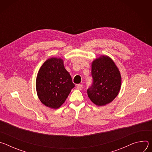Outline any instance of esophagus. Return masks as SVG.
<instances>
[{
  "label": "esophagus",
  "instance_id": "esophagus-1",
  "mask_svg": "<svg viewBox=\"0 0 152 152\" xmlns=\"http://www.w3.org/2000/svg\"><path fill=\"white\" fill-rule=\"evenodd\" d=\"M77 88L79 90H82L83 88V85L82 84H77Z\"/></svg>",
  "mask_w": 152,
  "mask_h": 152
}]
</instances>
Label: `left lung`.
<instances>
[{
    "label": "left lung",
    "mask_w": 152,
    "mask_h": 152,
    "mask_svg": "<svg viewBox=\"0 0 152 152\" xmlns=\"http://www.w3.org/2000/svg\"><path fill=\"white\" fill-rule=\"evenodd\" d=\"M93 82L87 90L91 102L98 106L111 103L118 94L121 85L120 72L113 60L102 55L91 64Z\"/></svg>",
    "instance_id": "obj_1"
}]
</instances>
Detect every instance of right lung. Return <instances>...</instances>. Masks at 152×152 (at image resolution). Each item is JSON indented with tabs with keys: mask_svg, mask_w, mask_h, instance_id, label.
<instances>
[{
	"mask_svg": "<svg viewBox=\"0 0 152 152\" xmlns=\"http://www.w3.org/2000/svg\"><path fill=\"white\" fill-rule=\"evenodd\" d=\"M75 84L61 58H51L40 67L36 79V90L41 102L58 109L66 101Z\"/></svg>",
	"mask_w": 152,
	"mask_h": 152,
	"instance_id": "1",
	"label": "right lung"
}]
</instances>
